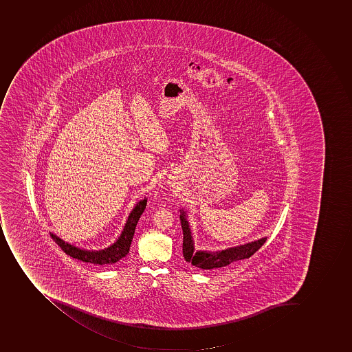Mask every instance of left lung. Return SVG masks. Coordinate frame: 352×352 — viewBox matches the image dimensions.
<instances>
[{"mask_svg": "<svg viewBox=\"0 0 352 352\" xmlns=\"http://www.w3.org/2000/svg\"><path fill=\"white\" fill-rule=\"evenodd\" d=\"M180 224L183 228V256L186 262L192 263V266L203 270H214L224 267L239 260H245L254 254L255 252L263 245L266 236L256 239L253 242L246 243L242 245L225 248L221 251H201L195 250V242L192 239L190 224L187 219L186 210H179Z\"/></svg>", "mask_w": 352, "mask_h": 352, "instance_id": "1", "label": "left lung"}]
</instances>
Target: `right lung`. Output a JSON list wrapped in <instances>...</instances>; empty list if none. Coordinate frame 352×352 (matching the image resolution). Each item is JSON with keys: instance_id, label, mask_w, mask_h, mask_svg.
Masks as SVG:
<instances>
[{"instance_id": "obj_1", "label": "right lung", "mask_w": 352, "mask_h": 352, "mask_svg": "<svg viewBox=\"0 0 352 352\" xmlns=\"http://www.w3.org/2000/svg\"><path fill=\"white\" fill-rule=\"evenodd\" d=\"M147 205V198H144L137 203L136 206L130 212L126 224L118 239L108 248L102 250H85L78 246L65 242V239L58 236L56 234L50 233L51 237L56 241V244L63 248V251L74 258L87 262V263L98 264V265H110L119 260L124 258L129 253L130 244L133 241V234L136 230L140 216L145 210Z\"/></svg>"}]
</instances>
